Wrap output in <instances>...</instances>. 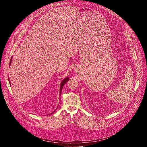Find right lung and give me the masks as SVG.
Segmentation results:
<instances>
[{"label": "right lung", "mask_w": 147, "mask_h": 147, "mask_svg": "<svg viewBox=\"0 0 147 147\" xmlns=\"http://www.w3.org/2000/svg\"><path fill=\"white\" fill-rule=\"evenodd\" d=\"M11 60H12V57H11V59H10V61L9 66H10V65H11ZM8 80H9V83H10V80H9V78H8ZM68 81H69V77H66L65 78H64V80H62V81L61 82V84H60V96L61 95V90H62L63 87L64 85L65 84H66ZM55 111H54L53 112H55ZM53 112H52V114Z\"/></svg>", "instance_id": "right-lung-1"}]
</instances>
